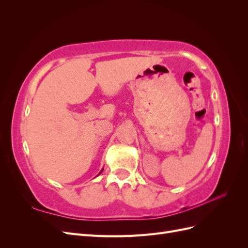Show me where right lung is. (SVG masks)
Returning <instances> with one entry per match:
<instances>
[{
    "instance_id": "obj_1",
    "label": "right lung",
    "mask_w": 248,
    "mask_h": 248,
    "mask_svg": "<svg viewBox=\"0 0 248 248\" xmlns=\"http://www.w3.org/2000/svg\"><path fill=\"white\" fill-rule=\"evenodd\" d=\"M102 170H101V171H102ZM101 171H100V172H101ZM100 172H99V174H100Z\"/></svg>"
}]
</instances>
